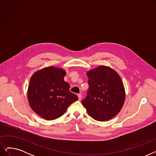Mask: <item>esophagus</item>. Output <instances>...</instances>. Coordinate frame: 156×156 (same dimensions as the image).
<instances>
[{"instance_id": "1", "label": "esophagus", "mask_w": 156, "mask_h": 156, "mask_svg": "<svg viewBox=\"0 0 156 156\" xmlns=\"http://www.w3.org/2000/svg\"><path fill=\"white\" fill-rule=\"evenodd\" d=\"M78 99H79V100H81V97H82V95H81V94H78Z\"/></svg>"}]
</instances>
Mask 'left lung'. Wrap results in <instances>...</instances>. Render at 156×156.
<instances>
[{
  "label": "left lung",
  "instance_id": "left-lung-1",
  "mask_svg": "<svg viewBox=\"0 0 156 156\" xmlns=\"http://www.w3.org/2000/svg\"><path fill=\"white\" fill-rule=\"evenodd\" d=\"M89 90L81 103L95 120L109 121L115 117L124 105L126 94L119 74L106 66H99L87 72Z\"/></svg>",
  "mask_w": 156,
  "mask_h": 156
}]
</instances>
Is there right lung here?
I'll list each match as a JSON object with an SVG mask.
<instances>
[{
	"mask_svg": "<svg viewBox=\"0 0 156 156\" xmlns=\"http://www.w3.org/2000/svg\"><path fill=\"white\" fill-rule=\"evenodd\" d=\"M66 74L64 69L51 66L38 70L31 76L28 101L31 109L42 118H58L73 102L78 100L69 91V84L64 80Z\"/></svg>",
	"mask_w": 156,
	"mask_h": 156,
	"instance_id": "add662e5",
	"label": "right lung"
}]
</instances>
